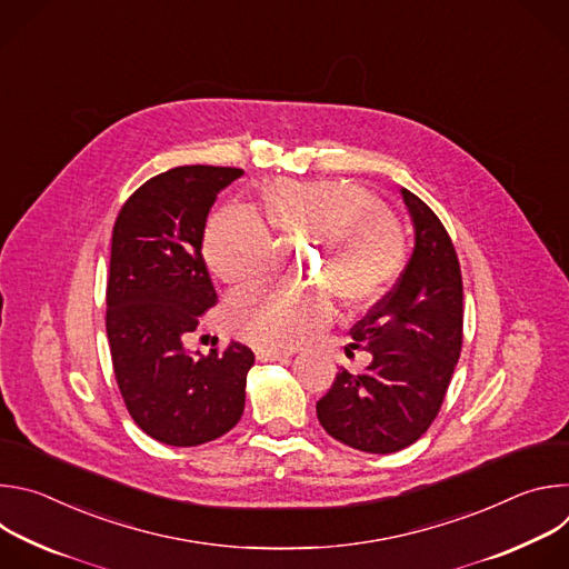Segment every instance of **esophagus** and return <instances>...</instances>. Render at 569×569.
Instances as JSON below:
<instances>
[{"instance_id": "1", "label": "esophagus", "mask_w": 569, "mask_h": 569, "mask_svg": "<svg viewBox=\"0 0 569 569\" xmlns=\"http://www.w3.org/2000/svg\"><path fill=\"white\" fill-rule=\"evenodd\" d=\"M288 356H290V351H279V349H268V347L257 349V360H261V362H274V360L288 358Z\"/></svg>"}]
</instances>
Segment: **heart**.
Returning <instances> with one entry per match:
<instances>
[{
  "instance_id": "obj_1",
  "label": "heart",
  "mask_w": 569,
  "mask_h": 569,
  "mask_svg": "<svg viewBox=\"0 0 569 569\" xmlns=\"http://www.w3.org/2000/svg\"><path fill=\"white\" fill-rule=\"evenodd\" d=\"M261 218L283 236L323 240L315 279L351 310L385 297L408 261L400 224L378 198L353 184L279 180L263 193ZM266 224L236 204L209 218L202 252L220 281L250 286L266 277L274 252ZM224 319L233 333L254 345L290 349L331 319V299L321 288L292 292L266 286L233 295Z\"/></svg>"
}]
</instances>
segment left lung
<instances>
[{"label": "left lung", "instance_id": "8db88e82", "mask_svg": "<svg viewBox=\"0 0 569 569\" xmlns=\"http://www.w3.org/2000/svg\"><path fill=\"white\" fill-rule=\"evenodd\" d=\"M400 193L415 220V254L396 286L351 329V347L373 358L362 373L342 367L317 400L323 430L378 455L412 446L432 426L463 340V286L450 233L419 196Z\"/></svg>", "mask_w": 569, "mask_h": 569}]
</instances>
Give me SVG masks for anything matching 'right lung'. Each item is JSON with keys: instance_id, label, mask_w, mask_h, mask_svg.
Masks as SVG:
<instances>
[{"instance_id": "obj_1", "label": "right lung", "mask_w": 569, "mask_h": 569, "mask_svg": "<svg viewBox=\"0 0 569 569\" xmlns=\"http://www.w3.org/2000/svg\"><path fill=\"white\" fill-rule=\"evenodd\" d=\"M231 167H178L143 182L112 229L106 331L132 421L167 446H200L229 432L246 410L254 353L240 342L189 353L184 340L218 297L202 236Z\"/></svg>"}]
</instances>
